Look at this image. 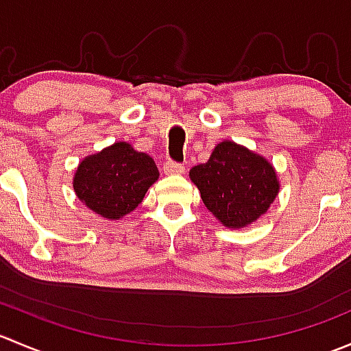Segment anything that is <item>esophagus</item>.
Listing matches in <instances>:
<instances>
[{"mask_svg":"<svg viewBox=\"0 0 351 351\" xmlns=\"http://www.w3.org/2000/svg\"><path fill=\"white\" fill-rule=\"evenodd\" d=\"M162 171H165L166 175H182V173H185V166L178 165V162L175 161H166L165 165H162Z\"/></svg>","mask_w":351,"mask_h":351,"instance_id":"1","label":"esophagus"}]
</instances>
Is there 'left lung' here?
Here are the masks:
<instances>
[{
    "label": "left lung",
    "mask_w": 351,
    "mask_h": 351,
    "mask_svg": "<svg viewBox=\"0 0 351 351\" xmlns=\"http://www.w3.org/2000/svg\"><path fill=\"white\" fill-rule=\"evenodd\" d=\"M190 180L205 207L229 229L256 222L280 190L274 165L234 141L219 143L207 162L190 169Z\"/></svg>",
    "instance_id": "1"
}]
</instances>
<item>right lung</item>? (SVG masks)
<instances>
[{"mask_svg": "<svg viewBox=\"0 0 351 351\" xmlns=\"http://www.w3.org/2000/svg\"><path fill=\"white\" fill-rule=\"evenodd\" d=\"M159 178L158 166L149 154L117 141L80 161L73 178L76 197L91 212L108 221H119L143 202Z\"/></svg>", "mask_w": 351, "mask_h": 351, "instance_id": "1", "label": "right lung"}]
</instances>
